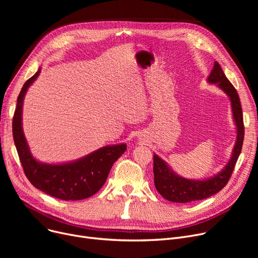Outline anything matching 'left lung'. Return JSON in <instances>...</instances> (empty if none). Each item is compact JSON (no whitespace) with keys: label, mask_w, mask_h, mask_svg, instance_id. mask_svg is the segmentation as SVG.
<instances>
[{"label":"left lung","mask_w":258,"mask_h":258,"mask_svg":"<svg viewBox=\"0 0 258 258\" xmlns=\"http://www.w3.org/2000/svg\"><path fill=\"white\" fill-rule=\"evenodd\" d=\"M209 85H215L222 90L231 102L232 118L236 128V140L230 159L226 165L215 174L205 179H186L175 172L166 162L154 154V177L155 186L158 192L173 203H189L207 199L226 186L241 151L243 141V121L238 94L235 88L226 77L222 67L214 61L210 75L207 78Z\"/></svg>","instance_id":"1"}]
</instances>
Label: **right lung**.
Returning <instances> with one entry per match:
<instances>
[{"instance_id": "right-lung-1", "label": "right lung", "mask_w": 258, "mask_h": 258, "mask_svg": "<svg viewBox=\"0 0 258 258\" xmlns=\"http://www.w3.org/2000/svg\"><path fill=\"white\" fill-rule=\"evenodd\" d=\"M37 72L24 84L18 97L12 121V134L26 177L31 184L47 195L63 201L84 200L96 194L113 164L126 151L125 143L105 145L91 154L62 163H45L31 153L23 130V104L29 87L38 77Z\"/></svg>"}]
</instances>
